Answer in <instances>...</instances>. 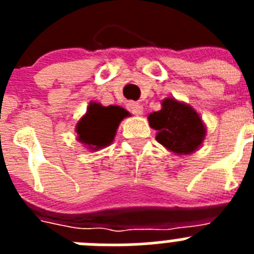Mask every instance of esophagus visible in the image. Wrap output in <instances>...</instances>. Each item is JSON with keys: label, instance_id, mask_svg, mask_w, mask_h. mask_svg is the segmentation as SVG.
<instances>
[{"label": "esophagus", "instance_id": "obj_1", "mask_svg": "<svg viewBox=\"0 0 254 254\" xmlns=\"http://www.w3.org/2000/svg\"><path fill=\"white\" fill-rule=\"evenodd\" d=\"M127 108H128V111L131 112L132 114H134V116H141L143 112L142 105L134 102H129L128 104H127Z\"/></svg>", "mask_w": 254, "mask_h": 254}]
</instances>
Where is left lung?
Instances as JSON below:
<instances>
[{"label": "left lung", "instance_id": "8db88e82", "mask_svg": "<svg viewBox=\"0 0 254 254\" xmlns=\"http://www.w3.org/2000/svg\"><path fill=\"white\" fill-rule=\"evenodd\" d=\"M163 108L149 116L150 127L158 131L156 141L176 154H190L202 143L205 126L190 105L165 99Z\"/></svg>", "mask_w": 254, "mask_h": 254}]
</instances>
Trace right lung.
Listing matches in <instances>:
<instances>
[{"mask_svg":"<svg viewBox=\"0 0 254 254\" xmlns=\"http://www.w3.org/2000/svg\"><path fill=\"white\" fill-rule=\"evenodd\" d=\"M128 114V112L117 105L103 107L98 103H90L86 114L76 126L78 141L93 150L111 145L118 125Z\"/></svg>","mask_w":254,"mask_h":254,"instance_id":"obj_1","label":"right lung"}]
</instances>
